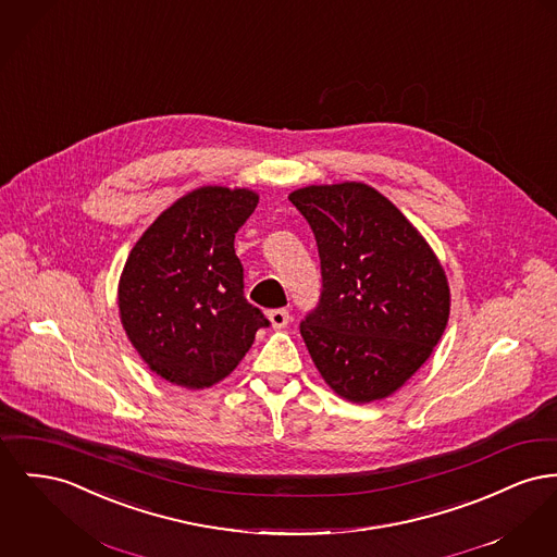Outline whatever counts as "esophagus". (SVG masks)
Instances as JSON below:
<instances>
[{
	"label": "esophagus",
	"instance_id": "34e87169",
	"mask_svg": "<svg viewBox=\"0 0 557 557\" xmlns=\"http://www.w3.org/2000/svg\"><path fill=\"white\" fill-rule=\"evenodd\" d=\"M269 322H271V326L275 327V330L288 326L290 324L288 309H273V311H269Z\"/></svg>",
	"mask_w": 557,
	"mask_h": 557
}]
</instances>
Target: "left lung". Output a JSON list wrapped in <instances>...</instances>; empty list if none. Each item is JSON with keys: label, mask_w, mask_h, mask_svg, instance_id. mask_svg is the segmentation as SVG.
I'll return each instance as SVG.
<instances>
[{"label": "left lung", "mask_w": 557, "mask_h": 557, "mask_svg": "<svg viewBox=\"0 0 557 557\" xmlns=\"http://www.w3.org/2000/svg\"><path fill=\"white\" fill-rule=\"evenodd\" d=\"M313 230L322 295L300 336L330 389L368 404L397 392L431 356L450 315L446 273L425 237L363 183L288 197Z\"/></svg>", "instance_id": "1"}]
</instances>
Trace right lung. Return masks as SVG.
Here are the masks:
<instances>
[{"mask_svg":"<svg viewBox=\"0 0 557 557\" xmlns=\"http://www.w3.org/2000/svg\"><path fill=\"white\" fill-rule=\"evenodd\" d=\"M259 203L250 189L199 187L176 199L134 244L117 290L122 326L168 383L203 389L248 354L261 309L244 296L235 233Z\"/></svg>","mask_w":557,"mask_h":557,"instance_id":"1","label":"right lung"}]
</instances>
